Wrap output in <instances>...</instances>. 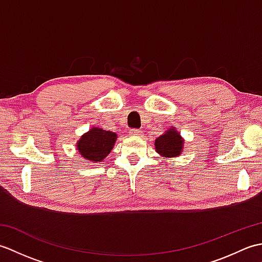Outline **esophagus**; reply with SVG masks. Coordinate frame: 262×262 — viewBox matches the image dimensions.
Segmentation results:
<instances>
[{
	"mask_svg": "<svg viewBox=\"0 0 262 262\" xmlns=\"http://www.w3.org/2000/svg\"><path fill=\"white\" fill-rule=\"evenodd\" d=\"M130 135L132 136H142L143 135V132L140 129H132L130 130Z\"/></svg>",
	"mask_w": 262,
	"mask_h": 262,
	"instance_id": "obj_1",
	"label": "esophagus"
}]
</instances>
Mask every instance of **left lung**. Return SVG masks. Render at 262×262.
Segmentation results:
<instances>
[{
  "label": "left lung",
  "instance_id": "left-lung-1",
  "mask_svg": "<svg viewBox=\"0 0 262 262\" xmlns=\"http://www.w3.org/2000/svg\"><path fill=\"white\" fill-rule=\"evenodd\" d=\"M185 140L174 127H170L154 142L155 152L164 158H178L183 151Z\"/></svg>",
  "mask_w": 262,
  "mask_h": 262
}]
</instances>
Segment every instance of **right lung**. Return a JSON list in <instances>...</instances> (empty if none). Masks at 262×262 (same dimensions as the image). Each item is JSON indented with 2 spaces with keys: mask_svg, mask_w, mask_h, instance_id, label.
I'll return each mask as SVG.
<instances>
[{
  "mask_svg": "<svg viewBox=\"0 0 262 262\" xmlns=\"http://www.w3.org/2000/svg\"><path fill=\"white\" fill-rule=\"evenodd\" d=\"M117 134L99 127H92L76 142V151L82 158L92 162H102L113 151Z\"/></svg>",
  "mask_w": 262,
  "mask_h": 262,
  "instance_id": "1",
  "label": "right lung"
}]
</instances>
